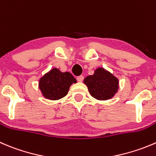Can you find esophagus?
Instances as JSON below:
<instances>
[{"instance_id": "obj_1", "label": "esophagus", "mask_w": 156, "mask_h": 156, "mask_svg": "<svg viewBox=\"0 0 156 156\" xmlns=\"http://www.w3.org/2000/svg\"><path fill=\"white\" fill-rule=\"evenodd\" d=\"M83 80H84V76H83V75H80V76L77 77V81H78V82H81Z\"/></svg>"}]
</instances>
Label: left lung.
I'll use <instances>...</instances> for the list:
<instances>
[{"instance_id":"left-lung-1","label":"left lung","mask_w":156,"mask_h":156,"mask_svg":"<svg viewBox=\"0 0 156 156\" xmlns=\"http://www.w3.org/2000/svg\"><path fill=\"white\" fill-rule=\"evenodd\" d=\"M84 83L90 94L100 101L111 99L119 89L118 78L104 68H98L93 75L84 78Z\"/></svg>"}]
</instances>
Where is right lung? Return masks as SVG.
<instances>
[{
  "mask_svg": "<svg viewBox=\"0 0 156 156\" xmlns=\"http://www.w3.org/2000/svg\"><path fill=\"white\" fill-rule=\"evenodd\" d=\"M77 81L70 72H62L54 68L40 79L39 87L45 98L56 101L69 93V87Z\"/></svg>",
  "mask_w": 156,
  "mask_h": 156,
  "instance_id": "1",
  "label": "right lung"
}]
</instances>
